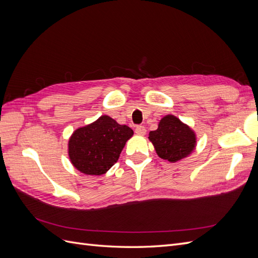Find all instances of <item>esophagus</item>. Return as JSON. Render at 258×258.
I'll list each match as a JSON object with an SVG mask.
<instances>
[{
    "instance_id": "1",
    "label": "esophagus",
    "mask_w": 258,
    "mask_h": 258,
    "mask_svg": "<svg viewBox=\"0 0 258 258\" xmlns=\"http://www.w3.org/2000/svg\"><path fill=\"white\" fill-rule=\"evenodd\" d=\"M136 134L138 136H144L146 134V129L144 126H137L136 127Z\"/></svg>"
}]
</instances>
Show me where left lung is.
Instances as JSON below:
<instances>
[{"label": "left lung", "instance_id": "obj_1", "mask_svg": "<svg viewBox=\"0 0 258 258\" xmlns=\"http://www.w3.org/2000/svg\"><path fill=\"white\" fill-rule=\"evenodd\" d=\"M148 139L159 157L170 162L187 157L196 146L195 132L173 115L163 117L157 130L151 131Z\"/></svg>", "mask_w": 258, "mask_h": 258}]
</instances>
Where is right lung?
Returning a JSON list of instances; mask_svg holds the SVG:
<instances>
[{
    "label": "right lung",
    "mask_w": 258,
    "mask_h": 258,
    "mask_svg": "<svg viewBox=\"0 0 258 258\" xmlns=\"http://www.w3.org/2000/svg\"><path fill=\"white\" fill-rule=\"evenodd\" d=\"M134 130L103 115L95 122L76 129L69 140V156L82 173L101 175L117 162Z\"/></svg>",
    "instance_id": "obj_1"
}]
</instances>
